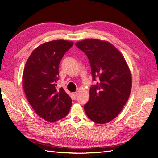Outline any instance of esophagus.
Here are the masks:
<instances>
[{"label":"esophagus","mask_w":158,"mask_h":158,"mask_svg":"<svg viewBox=\"0 0 158 158\" xmlns=\"http://www.w3.org/2000/svg\"><path fill=\"white\" fill-rule=\"evenodd\" d=\"M77 95V92L72 93V96H73V99H75V98H76Z\"/></svg>","instance_id":"esophagus-1"}]
</instances>
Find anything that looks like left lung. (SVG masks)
<instances>
[{
	"mask_svg": "<svg viewBox=\"0 0 158 158\" xmlns=\"http://www.w3.org/2000/svg\"><path fill=\"white\" fill-rule=\"evenodd\" d=\"M75 44L89 60L93 79L99 77L98 82L90 88L85 111L94 122L107 123L119 114L129 98L130 69L122 53L107 40L87 39Z\"/></svg>",
	"mask_w": 158,
	"mask_h": 158,
	"instance_id": "8db88e82",
	"label": "left lung"
}]
</instances>
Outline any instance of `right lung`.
<instances>
[{
	"instance_id": "right-lung-1",
	"label": "right lung",
	"mask_w": 158,
	"mask_h": 158,
	"mask_svg": "<svg viewBox=\"0 0 158 158\" xmlns=\"http://www.w3.org/2000/svg\"><path fill=\"white\" fill-rule=\"evenodd\" d=\"M73 43L54 40L40 44L28 58L23 73V87L28 102L39 117L48 122L64 118L72 100L60 88L56 89L59 66Z\"/></svg>"
}]
</instances>
